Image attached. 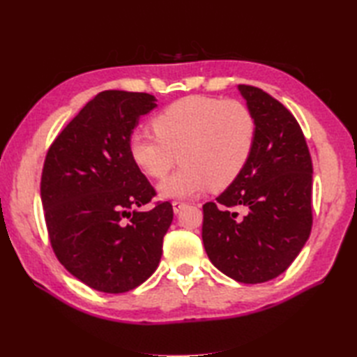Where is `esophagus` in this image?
I'll list each match as a JSON object with an SVG mask.
<instances>
[{"instance_id": "1", "label": "esophagus", "mask_w": 357, "mask_h": 357, "mask_svg": "<svg viewBox=\"0 0 357 357\" xmlns=\"http://www.w3.org/2000/svg\"><path fill=\"white\" fill-rule=\"evenodd\" d=\"M172 206H173V211H174V213H179V211L183 210V208L187 206V204L183 202V201H173Z\"/></svg>"}]
</instances>
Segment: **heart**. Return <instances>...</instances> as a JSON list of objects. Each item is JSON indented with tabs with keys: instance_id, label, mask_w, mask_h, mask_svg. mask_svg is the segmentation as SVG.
Instances as JSON below:
<instances>
[{
	"instance_id": "1",
	"label": "heart",
	"mask_w": 357,
	"mask_h": 357,
	"mask_svg": "<svg viewBox=\"0 0 357 357\" xmlns=\"http://www.w3.org/2000/svg\"><path fill=\"white\" fill-rule=\"evenodd\" d=\"M156 132H136L128 142L133 162L161 179L165 198H190L211 185L229 187L245 169L256 142V118L244 102L193 95L174 101L153 121Z\"/></svg>"
}]
</instances>
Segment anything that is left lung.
<instances>
[{
    "mask_svg": "<svg viewBox=\"0 0 357 357\" xmlns=\"http://www.w3.org/2000/svg\"><path fill=\"white\" fill-rule=\"evenodd\" d=\"M239 92L256 118L255 149L216 202L202 206V242L224 275L261 284L282 275L310 236L313 164L290 110L262 89L239 84Z\"/></svg>",
    "mask_w": 357,
    "mask_h": 357,
    "instance_id": "left-lung-1",
    "label": "left lung"
}]
</instances>
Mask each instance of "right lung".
Masks as SVG:
<instances>
[{
  "mask_svg": "<svg viewBox=\"0 0 357 357\" xmlns=\"http://www.w3.org/2000/svg\"><path fill=\"white\" fill-rule=\"evenodd\" d=\"M156 107L149 93L104 90L89 101L45 155L44 219L53 253L81 282L102 293H126L156 270L173 221L169 201L128 151L139 116Z\"/></svg>",
  "mask_w": 357,
  "mask_h": 357,
  "instance_id": "obj_1",
  "label": "right lung"
}]
</instances>
